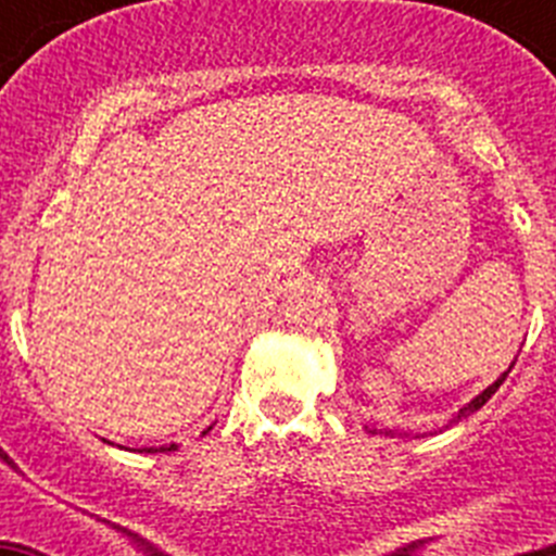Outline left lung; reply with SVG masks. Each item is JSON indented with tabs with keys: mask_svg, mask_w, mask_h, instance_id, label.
<instances>
[{
	"mask_svg": "<svg viewBox=\"0 0 556 556\" xmlns=\"http://www.w3.org/2000/svg\"><path fill=\"white\" fill-rule=\"evenodd\" d=\"M507 372H509V370H507ZM507 372H504V376H501V378H498V381H495V384H490V387H488V390L481 392V395H476V397H473V401H470V404H468V406H465V409H462V412H459V415H456V417H454V420H451V424H448V426L459 424L462 417H468V415H473V412H476V409H481V406L488 404L490 397H493V395H495V390H498V387H501V384H504V378H507ZM372 431H376V429H372ZM384 434H392V431H384Z\"/></svg>",
	"mask_w": 556,
	"mask_h": 556,
	"instance_id": "1",
	"label": "left lung"
}]
</instances>
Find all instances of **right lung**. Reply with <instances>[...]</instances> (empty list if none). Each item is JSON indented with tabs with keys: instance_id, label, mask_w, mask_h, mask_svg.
Instances as JSON below:
<instances>
[{
	"instance_id": "add662e5",
	"label": "right lung",
	"mask_w": 556,
	"mask_h": 556,
	"mask_svg": "<svg viewBox=\"0 0 556 556\" xmlns=\"http://www.w3.org/2000/svg\"><path fill=\"white\" fill-rule=\"evenodd\" d=\"M152 451V448H150ZM150 451H147V454H150ZM159 451H175V445H169V448H159Z\"/></svg>"
}]
</instances>
